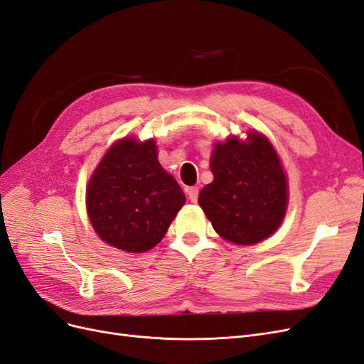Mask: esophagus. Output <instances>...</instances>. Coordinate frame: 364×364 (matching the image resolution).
<instances>
[{"mask_svg":"<svg viewBox=\"0 0 364 364\" xmlns=\"http://www.w3.org/2000/svg\"><path fill=\"white\" fill-rule=\"evenodd\" d=\"M186 194H188V199L193 203H196L197 199H199V188H197V186H191V188L186 190Z\"/></svg>","mask_w":364,"mask_h":364,"instance_id":"34e87169","label":"esophagus"}]
</instances>
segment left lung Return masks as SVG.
<instances>
[{
  "mask_svg": "<svg viewBox=\"0 0 364 364\" xmlns=\"http://www.w3.org/2000/svg\"><path fill=\"white\" fill-rule=\"evenodd\" d=\"M247 138L215 146L214 181L199 194L215 232L235 245H255L272 235L282 223L289 197L273 146L258 132H249Z\"/></svg>",
  "mask_w": 364,
  "mask_h": 364,
  "instance_id": "left-lung-1",
  "label": "left lung"
}]
</instances>
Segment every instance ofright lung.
<instances>
[{
	"mask_svg": "<svg viewBox=\"0 0 364 364\" xmlns=\"http://www.w3.org/2000/svg\"><path fill=\"white\" fill-rule=\"evenodd\" d=\"M183 203L179 183L161 167L153 139L118 141L86 190L87 214L98 237L132 253L155 247Z\"/></svg>",
	"mask_w": 364,
	"mask_h": 364,
	"instance_id": "right-lung-1",
	"label": "right lung"
}]
</instances>
